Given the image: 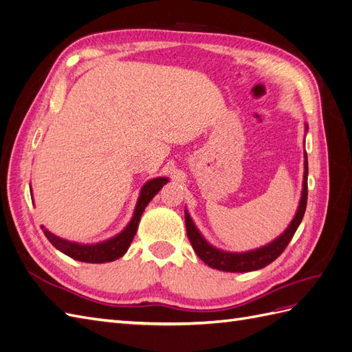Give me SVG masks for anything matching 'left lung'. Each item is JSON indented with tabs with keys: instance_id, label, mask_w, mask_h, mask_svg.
Returning <instances> with one entry per match:
<instances>
[{
	"instance_id": "8db88e82",
	"label": "left lung",
	"mask_w": 352,
	"mask_h": 352,
	"mask_svg": "<svg viewBox=\"0 0 352 352\" xmlns=\"http://www.w3.org/2000/svg\"><path fill=\"white\" fill-rule=\"evenodd\" d=\"M307 176H308V162H307V155H305L304 188H302V197H301V202H300V207H298L296 214H295L294 220L291 221L289 228L285 230V233H282L278 239L273 241L269 245H265V247H263L260 250L243 252V254H232V252L216 250L214 247H211L210 243H207L204 241V238L199 235V232L195 228L192 219L189 217L188 212H185L188 239H189L190 245H192V248L197 252L198 257L212 269L223 270V272H232V273L258 270V269L265 267V265L270 264L272 261H274L285 251L287 243L291 242L292 236L295 235V232L304 217L305 207H307V195H308Z\"/></svg>"
}]
</instances>
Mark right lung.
<instances>
[{
	"mask_svg": "<svg viewBox=\"0 0 352 352\" xmlns=\"http://www.w3.org/2000/svg\"><path fill=\"white\" fill-rule=\"evenodd\" d=\"M166 184H167V177H155V179L150 180V182H146L141 190V195H140V199H138L135 214H133L131 223L126 226V229L122 233H119V235L109 239V241L94 243V245H82V243L70 242V241L61 239L56 235H52L51 232H48L45 228H42V226H41V229L44 230V235L47 236V239L52 245H54L58 251L69 255V257L73 260L83 261V263L114 261L119 257H122V255L127 251V248H129V245H131L135 233H136V229H138V223H140V220H141V216H142L145 207Z\"/></svg>",
	"mask_w": 352,
	"mask_h": 352,
	"instance_id": "1",
	"label": "right lung"
}]
</instances>
